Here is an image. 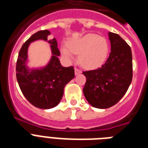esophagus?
<instances>
[{
  "label": "esophagus",
  "instance_id": "34e87169",
  "mask_svg": "<svg viewBox=\"0 0 148 148\" xmlns=\"http://www.w3.org/2000/svg\"><path fill=\"white\" fill-rule=\"evenodd\" d=\"M82 73V71L80 70L79 68H75V75H79L80 73Z\"/></svg>",
  "mask_w": 148,
  "mask_h": 148
}]
</instances>
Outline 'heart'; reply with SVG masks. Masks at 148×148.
Instances as JSON below:
<instances>
[{
  "mask_svg": "<svg viewBox=\"0 0 148 148\" xmlns=\"http://www.w3.org/2000/svg\"><path fill=\"white\" fill-rule=\"evenodd\" d=\"M62 54L73 59V54L79 55V63L86 69H93L104 62L108 53V43L104 37L88 34L68 42L62 47Z\"/></svg>",
  "mask_w": 148,
  "mask_h": 148,
  "instance_id": "obj_1",
  "label": "heart"
}]
</instances>
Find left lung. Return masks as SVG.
Wrapping results in <instances>:
<instances>
[{"label": "left lung", "mask_w": 148, "mask_h": 148, "mask_svg": "<svg viewBox=\"0 0 148 148\" xmlns=\"http://www.w3.org/2000/svg\"><path fill=\"white\" fill-rule=\"evenodd\" d=\"M111 53L101 67L83 71L86 82L84 95L91 106L108 108L114 106L127 91L133 76L132 49L119 34L108 33Z\"/></svg>", "instance_id": "1"}]
</instances>
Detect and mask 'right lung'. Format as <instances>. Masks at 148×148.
I'll return each mask as SVG.
<instances>
[{
  "mask_svg": "<svg viewBox=\"0 0 148 148\" xmlns=\"http://www.w3.org/2000/svg\"><path fill=\"white\" fill-rule=\"evenodd\" d=\"M49 34L47 29L33 34L20 49L16 65V79L21 92L29 103L42 109L57 106L63 95L65 86L75 77L74 67H63L60 64L58 59L60 52L55 38L48 40L51 44L53 56L47 66L29 70L26 66L29 43L37 40L47 41Z\"/></svg>",
  "mask_w": 148,
  "mask_h": 148,
  "instance_id": "obj_1",
  "label": "right lung"
}]
</instances>
